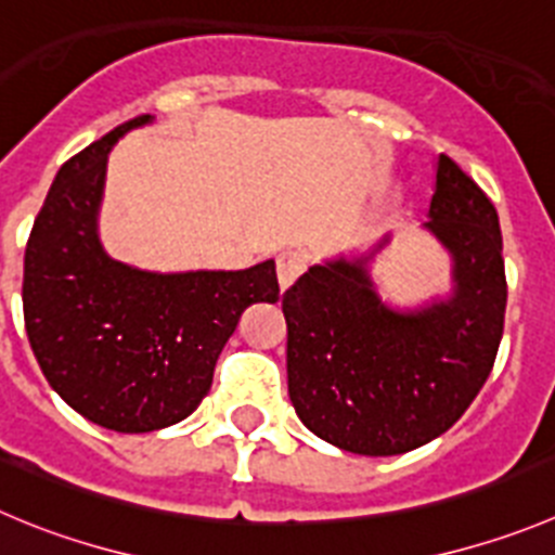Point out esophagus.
I'll use <instances>...</instances> for the list:
<instances>
[{
    "instance_id": "obj_1",
    "label": "esophagus",
    "mask_w": 555,
    "mask_h": 555,
    "mask_svg": "<svg viewBox=\"0 0 555 555\" xmlns=\"http://www.w3.org/2000/svg\"><path fill=\"white\" fill-rule=\"evenodd\" d=\"M309 268V257L304 251H295V248H287L276 257V273H279V287L287 289L295 279L301 276Z\"/></svg>"
}]
</instances>
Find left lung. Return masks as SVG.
I'll use <instances>...</instances> for the list:
<instances>
[{"instance_id": "left-lung-1", "label": "left lung", "mask_w": 555, "mask_h": 555, "mask_svg": "<svg viewBox=\"0 0 555 555\" xmlns=\"http://www.w3.org/2000/svg\"><path fill=\"white\" fill-rule=\"evenodd\" d=\"M429 219L454 257L452 301L391 312L366 279V257L309 268L282 295L289 400L345 452L424 447L468 411L495 364L506 312L499 214L449 155L438 158Z\"/></svg>"}]
</instances>
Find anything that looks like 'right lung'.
Returning a JSON list of instances; mask_svg holds the SVG:
<instances>
[{"label": "right lung", "mask_w": 555, "mask_h": 555, "mask_svg": "<svg viewBox=\"0 0 555 555\" xmlns=\"http://www.w3.org/2000/svg\"><path fill=\"white\" fill-rule=\"evenodd\" d=\"M147 120L139 114L62 164L24 254V325L46 380L114 433L183 422L210 391L241 314L279 301L273 260L248 271L147 273L103 254L95 214L106 155Z\"/></svg>", "instance_id": "add662e5"}]
</instances>
